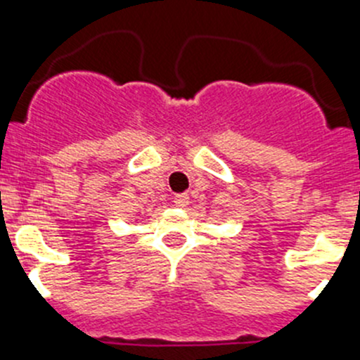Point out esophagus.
Returning a JSON list of instances; mask_svg holds the SVG:
<instances>
[{
	"instance_id": "34e87169",
	"label": "esophagus",
	"mask_w": 360,
	"mask_h": 360,
	"mask_svg": "<svg viewBox=\"0 0 360 360\" xmlns=\"http://www.w3.org/2000/svg\"><path fill=\"white\" fill-rule=\"evenodd\" d=\"M174 204L177 205V207H186L188 204H190V197H188L186 193H179L174 197Z\"/></svg>"
}]
</instances>
